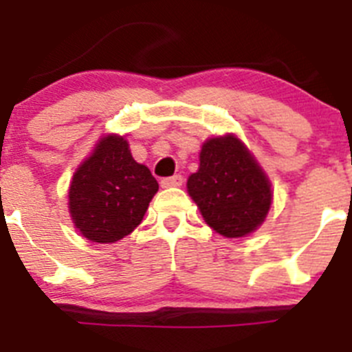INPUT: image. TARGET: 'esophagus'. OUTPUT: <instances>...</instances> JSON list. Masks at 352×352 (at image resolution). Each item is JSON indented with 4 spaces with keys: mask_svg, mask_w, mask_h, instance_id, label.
Returning a JSON list of instances; mask_svg holds the SVG:
<instances>
[{
    "mask_svg": "<svg viewBox=\"0 0 352 352\" xmlns=\"http://www.w3.org/2000/svg\"><path fill=\"white\" fill-rule=\"evenodd\" d=\"M184 184L182 175H173V177H166V179L161 180V186L163 188H180Z\"/></svg>",
    "mask_w": 352,
    "mask_h": 352,
    "instance_id": "esophagus-1",
    "label": "esophagus"
}]
</instances>
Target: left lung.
<instances>
[{
	"mask_svg": "<svg viewBox=\"0 0 352 352\" xmlns=\"http://www.w3.org/2000/svg\"><path fill=\"white\" fill-rule=\"evenodd\" d=\"M188 192L205 223L226 239L258 230L274 199L268 175L233 133L205 140Z\"/></svg>",
	"mask_w": 352,
	"mask_h": 352,
	"instance_id": "left-lung-1",
	"label": "left lung"
}]
</instances>
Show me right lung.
<instances>
[{
	"mask_svg": "<svg viewBox=\"0 0 352 352\" xmlns=\"http://www.w3.org/2000/svg\"><path fill=\"white\" fill-rule=\"evenodd\" d=\"M157 189L151 170L133 160L128 140L110 133L75 170L68 210L82 236L113 243L142 223Z\"/></svg>",
	"mask_w": 352,
	"mask_h": 352,
	"instance_id": "1",
	"label": "right lung"
}]
</instances>
